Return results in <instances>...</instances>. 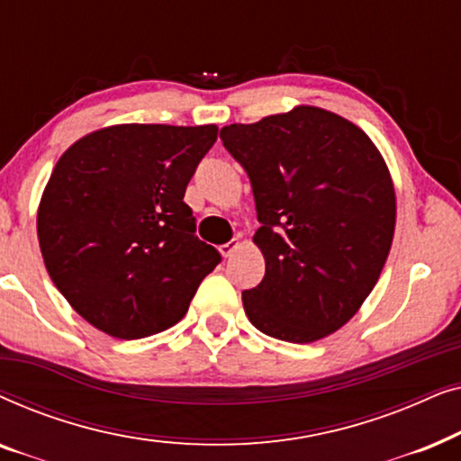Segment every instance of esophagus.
<instances>
[{"instance_id":"1","label":"esophagus","mask_w":461,"mask_h":461,"mask_svg":"<svg viewBox=\"0 0 461 461\" xmlns=\"http://www.w3.org/2000/svg\"><path fill=\"white\" fill-rule=\"evenodd\" d=\"M237 248H239V241H237V239H232V241L220 245V254H222L224 258H230L232 251H235Z\"/></svg>"}]
</instances>
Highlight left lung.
I'll return each mask as SVG.
<instances>
[{
    "instance_id": "8db88e82",
    "label": "left lung",
    "mask_w": 461,
    "mask_h": 461,
    "mask_svg": "<svg viewBox=\"0 0 461 461\" xmlns=\"http://www.w3.org/2000/svg\"><path fill=\"white\" fill-rule=\"evenodd\" d=\"M254 191L267 273L243 292L251 325L308 344L355 317L394 235V186L380 150L348 119L295 106L220 130Z\"/></svg>"
}]
</instances>
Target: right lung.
Segmentation results:
<instances>
[{
  "label": "right lung",
  "instance_id": "obj_1",
  "mask_svg": "<svg viewBox=\"0 0 461 461\" xmlns=\"http://www.w3.org/2000/svg\"><path fill=\"white\" fill-rule=\"evenodd\" d=\"M216 125L125 123L67 149L37 212L50 279L96 330L140 339L178 323L222 256L194 235L186 185Z\"/></svg>",
  "mask_w": 461,
  "mask_h": 461
}]
</instances>
